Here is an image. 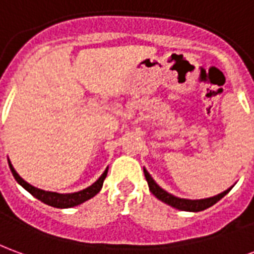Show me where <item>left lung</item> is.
<instances>
[{
  "label": "left lung",
  "instance_id": "obj_1",
  "mask_svg": "<svg viewBox=\"0 0 254 254\" xmlns=\"http://www.w3.org/2000/svg\"><path fill=\"white\" fill-rule=\"evenodd\" d=\"M144 175H145V179L148 182V186H149V191L152 194L155 195L156 198L164 202V203L170 204L171 207L178 208V210H182V211H194V213H198V211H202V210H206V208L211 207L213 204H215L219 200L222 199L225 195L230 191V189H227L226 191H223L221 194L215 195V196H210V198L204 199H185V198H178L175 195L167 192L165 190H163L160 186L156 183L153 178H152L149 172L144 168Z\"/></svg>",
  "mask_w": 254,
  "mask_h": 254
}]
</instances>
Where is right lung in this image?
<instances>
[{
	"mask_svg": "<svg viewBox=\"0 0 254 254\" xmlns=\"http://www.w3.org/2000/svg\"><path fill=\"white\" fill-rule=\"evenodd\" d=\"M9 161V160H7ZM9 167H10V171H12L14 179L17 180V183L20 186H22L24 189L27 190L29 194H32L35 198H37L39 200H41L43 203L48 204V206H52V207L56 208H68L74 207V206H78V204L83 203L86 200H89L93 196L98 194L101 189L103 186V180L108 175L109 167L105 170L97 182H94L93 185L87 187V189L82 190V191H78V192H71V194H59V192H52V191H44V190L37 189V187H33L32 185L27 183L25 180L22 179L20 175L17 174L16 170L13 168L12 163L9 161Z\"/></svg>",
	"mask_w": 254,
	"mask_h": 254,
	"instance_id": "1",
	"label": "right lung"
}]
</instances>
